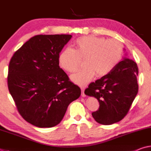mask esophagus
<instances>
[{
    "label": "esophagus",
    "mask_w": 151,
    "mask_h": 151,
    "mask_svg": "<svg viewBox=\"0 0 151 151\" xmlns=\"http://www.w3.org/2000/svg\"><path fill=\"white\" fill-rule=\"evenodd\" d=\"M81 96L82 97H85V96H86V95H85V94L84 93V88L83 87H82V88H81Z\"/></svg>",
    "instance_id": "34e87169"
}]
</instances>
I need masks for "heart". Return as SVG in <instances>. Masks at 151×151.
<instances>
[{
    "label": "heart",
    "mask_w": 151,
    "mask_h": 151,
    "mask_svg": "<svg viewBox=\"0 0 151 151\" xmlns=\"http://www.w3.org/2000/svg\"><path fill=\"white\" fill-rule=\"evenodd\" d=\"M123 47L115 39H106L93 35L77 39L74 49L66 48L60 53L58 63L62 69L73 73L78 70L81 60H85V69L71 76L73 83L85 86L96 74L103 77L109 74L120 62Z\"/></svg>",
    "instance_id": "b5f03b06"
}]
</instances>
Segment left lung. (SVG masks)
<instances>
[{
    "label": "left lung",
    "instance_id": "8db88e82",
    "mask_svg": "<svg viewBox=\"0 0 151 151\" xmlns=\"http://www.w3.org/2000/svg\"><path fill=\"white\" fill-rule=\"evenodd\" d=\"M138 72L137 64L125 57L109 74L89 84L85 94L99 102V110L92 112L96 122L110 125L127 115L138 93Z\"/></svg>",
    "mask_w": 151,
    "mask_h": 151
}]
</instances>
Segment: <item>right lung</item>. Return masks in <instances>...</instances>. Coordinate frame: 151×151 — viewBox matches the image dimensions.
I'll use <instances>...</instances> for the list:
<instances>
[{"label": "right lung", "mask_w": 151, "mask_h": 151, "mask_svg": "<svg viewBox=\"0 0 151 151\" xmlns=\"http://www.w3.org/2000/svg\"><path fill=\"white\" fill-rule=\"evenodd\" d=\"M71 35H38L16 51L9 63L8 87L22 118L39 127L63 119L81 89L60 68L59 54Z\"/></svg>", "instance_id": "1"}]
</instances>
